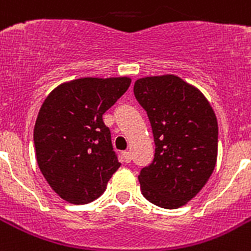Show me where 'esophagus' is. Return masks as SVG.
I'll list each match as a JSON object with an SVG mask.
<instances>
[{
	"label": "esophagus",
	"mask_w": 251,
	"mask_h": 251,
	"mask_svg": "<svg viewBox=\"0 0 251 251\" xmlns=\"http://www.w3.org/2000/svg\"><path fill=\"white\" fill-rule=\"evenodd\" d=\"M122 161L124 162H126V164H129L130 161H131V153L130 152H127V151H125V152H122Z\"/></svg>",
	"instance_id": "esophagus-1"
}]
</instances>
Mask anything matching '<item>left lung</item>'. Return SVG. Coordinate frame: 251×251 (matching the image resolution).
Instances as JSON below:
<instances>
[{
	"label": "left lung",
	"instance_id": "8db88e82",
	"mask_svg": "<svg viewBox=\"0 0 251 251\" xmlns=\"http://www.w3.org/2000/svg\"><path fill=\"white\" fill-rule=\"evenodd\" d=\"M134 95L156 144L152 164L138 176L142 193L157 206L178 209L202 189L215 168V113L197 87L174 75L136 79Z\"/></svg>",
	"mask_w": 251,
	"mask_h": 251
}]
</instances>
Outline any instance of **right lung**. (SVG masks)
I'll list each match as a JSON object with an SVG mask.
<instances>
[{"label": "right lung", "instance_id": "right-lung-1", "mask_svg": "<svg viewBox=\"0 0 251 251\" xmlns=\"http://www.w3.org/2000/svg\"><path fill=\"white\" fill-rule=\"evenodd\" d=\"M130 83L129 77L73 79L55 87L41 105L33 131L36 158L63 200L91 202L121 166L103 115Z\"/></svg>", "mask_w": 251, "mask_h": 251}]
</instances>
